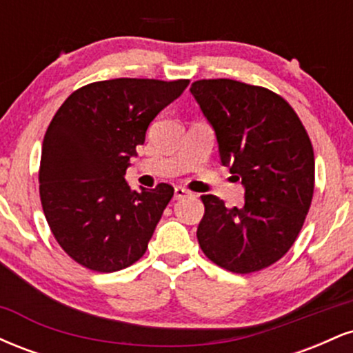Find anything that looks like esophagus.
<instances>
[{"instance_id":"obj_1","label":"esophagus","mask_w":353,"mask_h":353,"mask_svg":"<svg viewBox=\"0 0 353 353\" xmlns=\"http://www.w3.org/2000/svg\"><path fill=\"white\" fill-rule=\"evenodd\" d=\"M190 190L189 189H185V188H181V185H177L176 189H174V197H176V199H184V197H188V196H190Z\"/></svg>"}]
</instances>
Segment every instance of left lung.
Listing matches in <instances>:
<instances>
[{"label": "left lung", "mask_w": 353, "mask_h": 353, "mask_svg": "<svg viewBox=\"0 0 353 353\" xmlns=\"http://www.w3.org/2000/svg\"><path fill=\"white\" fill-rule=\"evenodd\" d=\"M190 92L216 132L219 159L245 189L242 208L208 194L197 241L210 261L236 274L275 264L301 232L315 182L314 149L282 96L234 79H201Z\"/></svg>", "instance_id": "obj_1"}]
</instances>
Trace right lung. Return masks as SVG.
Here are the masks:
<instances>
[{
	"instance_id": "1",
	"label": "right lung",
	"mask_w": 353,
	"mask_h": 353,
	"mask_svg": "<svg viewBox=\"0 0 353 353\" xmlns=\"http://www.w3.org/2000/svg\"><path fill=\"white\" fill-rule=\"evenodd\" d=\"M189 79L117 78L86 84L48 125L39 197L61 249L96 272H116L143 257L172 185L134 190L124 179L136 145Z\"/></svg>"
}]
</instances>
